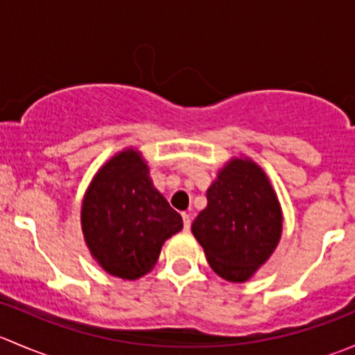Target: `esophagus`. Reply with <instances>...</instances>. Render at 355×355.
Here are the masks:
<instances>
[{
  "label": "esophagus",
  "mask_w": 355,
  "mask_h": 355,
  "mask_svg": "<svg viewBox=\"0 0 355 355\" xmlns=\"http://www.w3.org/2000/svg\"><path fill=\"white\" fill-rule=\"evenodd\" d=\"M182 220H184V230H189L191 228V214L182 213Z\"/></svg>",
  "instance_id": "1"
}]
</instances>
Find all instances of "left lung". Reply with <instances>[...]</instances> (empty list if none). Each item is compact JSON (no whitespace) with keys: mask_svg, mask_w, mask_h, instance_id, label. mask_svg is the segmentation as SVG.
Wrapping results in <instances>:
<instances>
[{"mask_svg":"<svg viewBox=\"0 0 355 355\" xmlns=\"http://www.w3.org/2000/svg\"><path fill=\"white\" fill-rule=\"evenodd\" d=\"M206 196L192 234L214 273L235 284L249 280L282 235L280 204L266 175L252 161L235 159Z\"/></svg>","mask_w":355,"mask_h":355,"instance_id":"1","label":"left lung"}]
</instances>
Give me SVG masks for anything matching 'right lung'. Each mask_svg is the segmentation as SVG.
Instances as JSON below:
<instances>
[{"instance_id": "1", "label": "right lung", "mask_w": 355, "mask_h": 355, "mask_svg": "<svg viewBox=\"0 0 355 355\" xmlns=\"http://www.w3.org/2000/svg\"><path fill=\"white\" fill-rule=\"evenodd\" d=\"M148 173L137 153H121L99 170L82 202V230L92 256L123 280L151 271L163 242L184 227Z\"/></svg>"}]
</instances>
